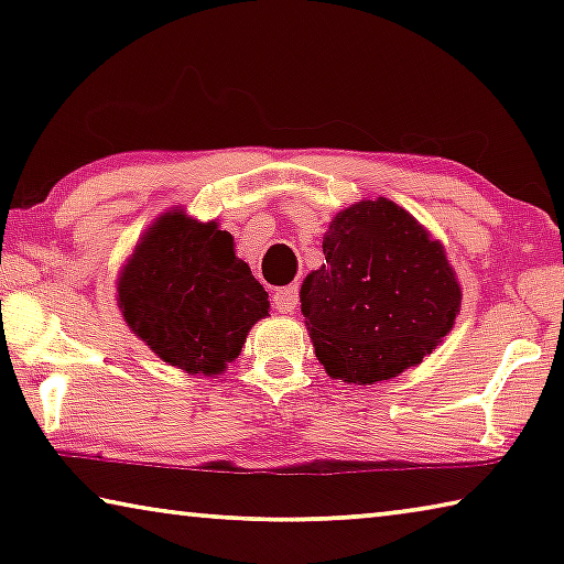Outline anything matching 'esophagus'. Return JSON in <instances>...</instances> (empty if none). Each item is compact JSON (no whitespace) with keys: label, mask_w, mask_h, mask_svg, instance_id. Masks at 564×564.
<instances>
[{"label":"esophagus","mask_w":564,"mask_h":564,"mask_svg":"<svg viewBox=\"0 0 564 564\" xmlns=\"http://www.w3.org/2000/svg\"><path fill=\"white\" fill-rule=\"evenodd\" d=\"M299 305V289L295 285H285L273 293V308L279 313H293Z\"/></svg>","instance_id":"esophagus-1"}]
</instances>
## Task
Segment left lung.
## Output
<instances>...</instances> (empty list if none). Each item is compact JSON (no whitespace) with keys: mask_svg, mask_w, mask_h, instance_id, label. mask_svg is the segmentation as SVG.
Returning a JSON list of instances; mask_svg holds the SVG:
<instances>
[{"mask_svg":"<svg viewBox=\"0 0 564 564\" xmlns=\"http://www.w3.org/2000/svg\"><path fill=\"white\" fill-rule=\"evenodd\" d=\"M323 261L301 285V313L330 378L376 386L423 362L460 316L445 246L390 198L343 208Z\"/></svg>","mask_w":564,"mask_h":564,"instance_id":"left-lung-1","label":"left lung"}]
</instances>
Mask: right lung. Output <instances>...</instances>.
Here are the masks:
<instances>
[{"label":"right lung","mask_w":564,"mask_h":564,"mask_svg":"<svg viewBox=\"0 0 564 564\" xmlns=\"http://www.w3.org/2000/svg\"><path fill=\"white\" fill-rule=\"evenodd\" d=\"M123 321L156 356L188 376L216 378L241 356L271 301L218 221L174 206L151 221L117 279Z\"/></svg>","instance_id":"obj_1"}]
</instances>
